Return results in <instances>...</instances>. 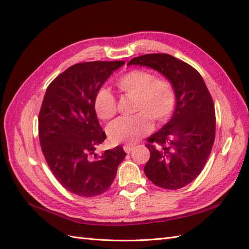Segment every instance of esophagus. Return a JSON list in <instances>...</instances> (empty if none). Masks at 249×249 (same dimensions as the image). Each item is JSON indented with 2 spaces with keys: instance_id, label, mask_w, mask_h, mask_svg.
Listing matches in <instances>:
<instances>
[{
  "instance_id": "obj_1",
  "label": "esophagus",
  "mask_w": 249,
  "mask_h": 249,
  "mask_svg": "<svg viewBox=\"0 0 249 249\" xmlns=\"http://www.w3.org/2000/svg\"><path fill=\"white\" fill-rule=\"evenodd\" d=\"M135 147V145L134 144H130V143H126V144H124V152L125 153H127V154H130L132 150H133V148Z\"/></svg>"
}]
</instances>
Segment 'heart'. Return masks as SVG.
Instances as JSON below:
<instances>
[{"mask_svg":"<svg viewBox=\"0 0 249 249\" xmlns=\"http://www.w3.org/2000/svg\"><path fill=\"white\" fill-rule=\"evenodd\" d=\"M117 87L126 96L135 97L134 112L130 117H119L108 126L113 142H135L153 130V119L158 124L167 122L177 104L176 90L166 78H157L147 70H133L117 81ZM96 115L111 119L117 112V102L110 90L101 88L94 96Z\"/></svg>","mask_w":249,"mask_h":249,"instance_id":"b5f03b06","label":"heart"}]
</instances>
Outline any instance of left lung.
<instances>
[{
	"mask_svg": "<svg viewBox=\"0 0 249 249\" xmlns=\"http://www.w3.org/2000/svg\"><path fill=\"white\" fill-rule=\"evenodd\" d=\"M132 64L158 71L175 87L177 106L171 119L147 138L150 157L144 173L158 187L179 189L199 176L212 150L216 129L213 99L199 72L171 55H142L127 63Z\"/></svg>",
	"mask_w": 249,
	"mask_h": 249,
	"instance_id": "8db88e82",
	"label": "left lung"
}]
</instances>
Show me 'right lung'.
<instances>
[{
    "mask_svg": "<svg viewBox=\"0 0 249 249\" xmlns=\"http://www.w3.org/2000/svg\"><path fill=\"white\" fill-rule=\"evenodd\" d=\"M124 61H92L69 67L52 81L38 116L42 154L66 190L83 197L106 192L125 153L122 146L95 154L106 139L94 110V96Z\"/></svg>",
    "mask_w": 249,
    "mask_h": 249,
    "instance_id": "1",
    "label": "right lung"
}]
</instances>
